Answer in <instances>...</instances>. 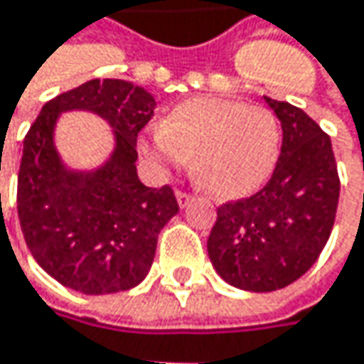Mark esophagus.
Masks as SVG:
<instances>
[{
	"label": "esophagus",
	"mask_w": 364,
	"mask_h": 364,
	"mask_svg": "<svg viewBox=\"0 0 364 364\" xmlns=\"http://www.w3.org/2000/svg\"><path fill=\"white\" fill-rule=\"evenodd\" d=\"M177 202H179V206H181V208H185V206H189V204L193 202V196L179 189V191H177Z\"/></svg>",
	"instance_id": "34e87169"
}]
</instances>
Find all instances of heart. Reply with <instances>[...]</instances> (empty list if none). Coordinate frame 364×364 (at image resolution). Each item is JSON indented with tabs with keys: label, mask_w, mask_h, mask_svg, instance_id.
<instances>
[{
	"label": "heart",
	"mask_w": 364,
	"mask_h": 364,
	"mask_svg": "<svg viewBox=\"0 0 364 364\" xmlns=\"http://www.w3.org/2000/svg\"><path fill=\"white\" fill-rule=\"evenodd\" d=\"M282 130L276 113L242 101L193 97L141 139V154L158 171L193 173L219 198H242L267 181L280 158Z\"/></svg>",
	"instance_id": "heart-1"
}]
</instances>
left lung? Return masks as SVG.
Listing matches in <instances>:
<instances>
[{
  "mask_svg": "<svg viewBox=\"0 0 364 364\" xmlns=\"http://www.w3.org/2000/svg\"><path fill=\"white\" fill-rule=\"evenodd\" d=\"M282 126L278 164L257 193L217 208L206 249L236 289L269 293L301 278L327 245L339 200L331 139L299 107L265 97Z\"/></svg>",
  "mask_w": 364,
  "mask_h": 364,
  "instance_id": "obj_1",
  "label": "left lung"
}]
</instances>
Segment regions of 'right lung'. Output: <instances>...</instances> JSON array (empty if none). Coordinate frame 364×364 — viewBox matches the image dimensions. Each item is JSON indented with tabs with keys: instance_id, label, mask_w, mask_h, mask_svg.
<instances>
[{
	"instance_id": "obj_1",
	"label": "right lung",
	"mask_w": 364,
	"mask_h": 364,
	"mask_svg": "<svg viewBox=\"0 0 364 364\" xmlns=\"http://www.w3.org/2000/svg\"><path fill=\"white\" fill-rule=\"evenodd\" d=\"M90 110L114 128L116 147L97 171H71L53 147L65 110ZM156 109L132 82L90 80L48 101L23 143L16 206L25 242L60 284L105 295L136 287L149 272L158 234L179 213L175 191L136 175V136Z\"/></svg>"
}]
</instances>
